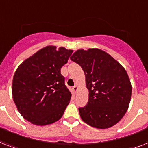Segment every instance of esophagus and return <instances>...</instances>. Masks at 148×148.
I'll return each mask as SVG.
<instances>
[{
  "mask_svg": "<svg viewBox=\"0 0 148 148\" xmlns=\"http://www.w3.org/2000/svg\"><path fill=\"white\" fill-rule=\"evenodd\" d=\"M77 90H78V87L77 86H74V88H73V90H74V93H77Z\"/></svg>",
  "mask_w": 148,
  "mask_h": 148,
  "instance_id": "obj_1",
  "label": "esophagus"
}]
</instances>
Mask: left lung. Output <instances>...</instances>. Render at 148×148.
<instances>
[{
  "mask_svg": "<svg viewBox=\"0 0 148 148\" xmlns=\"http://www.w3.org/2000/svg\"><path fill=\"white\" fill-rule=\"evenodd\" d=\"M71 59L82 67L89 91L88 104L79 108L82 121L98 129L117 124L128 109L132 92L126 70L99 48L77 50Z\"/></svg>",
  "mask_w": 148,
  "mask_h": 148,
  "instance_id": "obj_1",
  "label": "left lung"
}]
</instances>
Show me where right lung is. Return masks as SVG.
<instances>
[{"mask_svg":"<svg viewBox=\"0 0 148 148\" xmlns=\"http://www.w3.org/2000/svg\"><path fill=\"white\" fill-rule=\"evenodd\" d=\"M73 50L49 45L27 58L17 67L12 82L13 100L21 116L38 126L60 120L71 93L60 74Z\"/></svg>","mask_w":148,"mask_h":148,"instance_id":"add662e5","label":"right lung"}]
</instances>
